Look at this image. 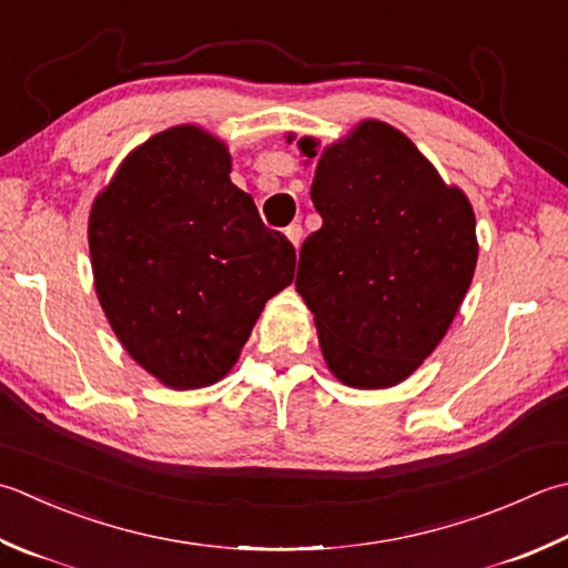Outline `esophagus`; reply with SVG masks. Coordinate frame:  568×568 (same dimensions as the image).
<instances>
[{
    "label": "esophagus",
    "instance_id": "esophagus-1",
    "mask_svg": "<svg viewBox=\"0 0 568 568\" xmlns=\"http://www.w3.org/2000/svg\"><path fill=\"white\" fill-rule=\"evenodd\" d=\"M285 236L291 239V243H293L295 248H300V241H303V226H300V224H291V226L285 229Z\"/></svg>",
    "mask_w": 568,
    "mask_h": 568
}]
</instances>
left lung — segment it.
I'll list each match as a JSON object with an SVG mask.
<instances>
[{"instance_id":"1","label":"left lung","mask_w":568,"mask_h":568,"mask_svg":"<svg viewBox=\"0 0 568 568\" xmlns=\"http://www.w3.org/2000/svg\"><path fill=\"white\" fill-rule=\"evenodd\" d=\"M297 148L317 158L310 196L322 229L300 248L295 287L315 315L322 357L347 386H396L446 337L468 293L473 206L382 120L322 152L313 138Z\"/></svg>"}]
</instances>
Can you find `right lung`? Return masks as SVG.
<instances>
[{
	"instance_id": "1",
	"label": "right lung",
	"mask_w": 568,
	"mask_h": 568,
	"mask_svg": "<svg viewBox=\"0 0 568 568\" xmlns=\"http://www.w3.org/2000/svg\"><path fill=\"white\" fill-rule=\"evenodd\" d=\"M229 174L224 142L170 128L128 154L88 219L100 307L172 388L224 379L265 303L293 283V243Z\"/></svg>"
}]
</instances>
